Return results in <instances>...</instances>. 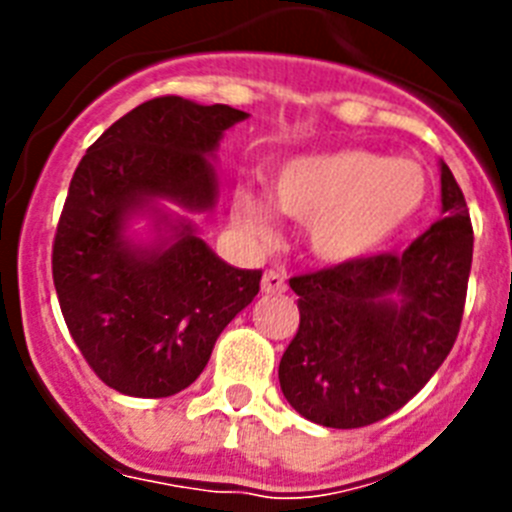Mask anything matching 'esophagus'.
I'll return each mask as SVG.
<instances>
[{"instance_id": "obj_1", "label": "esophagus", "mask_w": 512, "mask_h": 512, "mask_svg": "<svg viewBox=\"0 0 512 512\" xmlns=\"http://www.w3.org/2000/svg\"><path fill=\"white\" fill-rule=\"evenodd\" d=\"M284 289H287L284 274H279V271L274 269L264 271V279H261V292H264V295H282Z\"/></svg>"}]
</instances>
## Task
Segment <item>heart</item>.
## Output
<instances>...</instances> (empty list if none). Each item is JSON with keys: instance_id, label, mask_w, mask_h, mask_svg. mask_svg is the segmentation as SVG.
Here are the masks:
<instances>
[{"instance_id": "b5f03b06", "label": "heart", "mask_w": 512, "mask_h": 512, "mask_svg": "<svg viewBox=\"0 0 512 512\" xmlns=\"http://www.w3.org/2000/svg\"><path fill=\"white\" fill-rule=\"evenodd\" d=\"M271 200L305 223L310 248L330 264L364 261L390 246L428 200V176L410 158L364 148L292 158L274 174ZM235 217L253 241H271L269 207L253 192L235 194Z\"/></svg>"}]
</instances>
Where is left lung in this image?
I'll return each mask as SVG.
<instances>
[{
	"label": "left lung",
	"mask_w": 512,
	"mask_h": 512,
	"mask_svg": "<svg viewBox=\"0 0 512 512\" xmlns=\"http://www.w3.org/2000/svg\"><path fill=\"white\" fill-rule=\"evenodd\" d=\"M441 212L405 251L377 253L289 279L297 336L279 361V384L302 418L364 428L413 400L459 336L472 220L441 161Z\"/></svg>",
	"instance_id": "obj_1"
}]
</instances>
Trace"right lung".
<instances>
[{
    "label": "right lung",
    "instance_id": "obj_1",
    "mask_svg": "<svg viewBox=\"0 0 512 512\" xmlns=\"http://www.w3.org/2000/svg\"><path fill=\"white\" fill-rule=\"evenodd\" d=\"M246 117L228 104L148 99L76 166L53 241V284L81 356L122 395L189 387L225 325L259 295L261 271L217 259L187 220L156 246L125 238L130 217L153 200L210 210L217 176L207 156Z\"/></svg>",
    "mask_w": 512,
    "mask_h": 512
}]
</instances>
